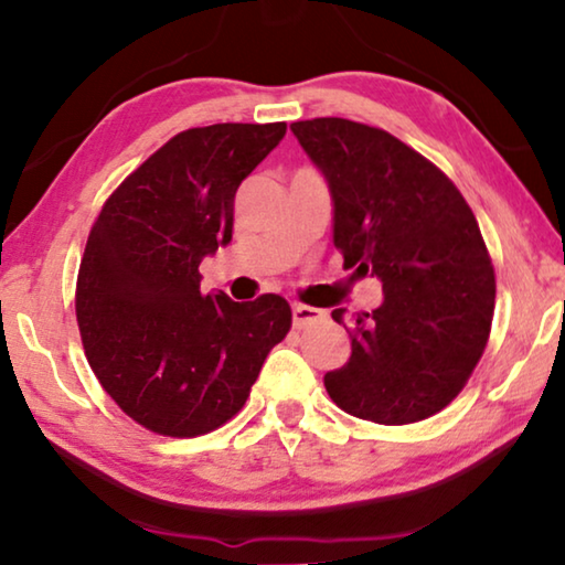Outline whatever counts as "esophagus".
<instances>
[{"instance_id":"obj_1","label":"esophagus","mask_w":565,"mask_h":565,"mask_svg":"<svg viewBox=\"0 0 565 565\" xmlns=\"http://www.w3.org/2000/svg\"><path fill=\"white\" fill-rule=\"evenodd\" d=\"M323 318H326V312L318 310V308L302 306V302H295V306H292V326L295 328H306L310 323H320Z\"/></svg>"}]
</instances>
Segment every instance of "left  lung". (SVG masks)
Wrapping results in <instances>:
<instances>
[{
	"mask_svg": "<svg viewBox=\"0 0 565 565\" xmlns=\"http://www.w3.org/2000/svg\"><path fill=\"white\" fill-rule=\"evenodd\" d=\"M290 131L331 192L343 265L384 288L371 316L345 326L351 359L326 373V392L359 419H427L462 392L490 335L494 273L475 214L445 173L381 128L312 118Z\"/></svg>",
	"mask_w": 565,
	"mask_h": 565,
	"instance_id": "obj_1",
	"label": "left lung"
}]
</instances>
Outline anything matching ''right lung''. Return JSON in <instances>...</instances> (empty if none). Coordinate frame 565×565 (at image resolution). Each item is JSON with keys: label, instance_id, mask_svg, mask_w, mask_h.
<instances>
[{"label": "right lung", "instance_id": "right-lung-1", "mask_svg": "<svg viewBox=\"0 0 565 565\" xmlns=\"http://www.w3.org/2000/svg\"><path fill=\"white\" fill-rule=\"evenodd\" d=\"M285 124L189 128L103 206L77 273L75 312L100 386L141 427L199 437L245 406L290 331L280 295H202L199 265L232 242L234 194Z\"/></svg>", "mask_w": 565, "mask_h": 565}]
</instances>
